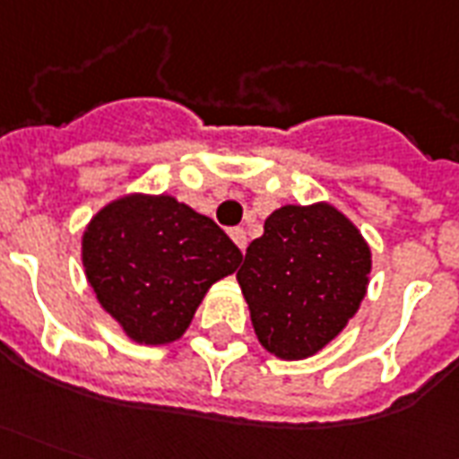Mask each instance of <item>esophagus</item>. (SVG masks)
Returning a JSON list of instances; mask_svg holds the SVG:
<instances>
[{
	"label": "esophagus",
	"mask_w": 459,
	"mask_h": 459,
	"mask_svg": "<svg viewBox=\"0 0 459 459\" xmlns=\"http://www.w3.org/2000/svg\"><path fill=\"white\" fill-rule=\"evenodd\" d=\"M230 238H233V243H236L240 250H246V243H247L246 230H243V229H230Z\"/></svg>",
	"instance_id": "esophagus-1"
}]
</instances>
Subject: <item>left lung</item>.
I'll list each match as a JSON object with an SVG mask.
<instances>
[{"label": "left lung", "instance_id": "obj_1", "mask_svg": "<svg viewBox=\"0 0 459 459\" xmlns=\"http://www.w3.org/2000/svg\"><path fill=\"white\" fill-rule=\"evenodd\" d=\"M372 253L331 204H287L246 250L238 284L257 341L281 359H304L348 325L365 299Z\"/></svg>", "mask_w": 459, "mask_h": 459}]
</instances>
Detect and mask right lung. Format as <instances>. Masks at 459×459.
Instances as JSON below:
<instances>
[{
	"instance_id": "obj_1",
	"label": "right lung",
	"mask_w": 459,
	"mask_h": 459,
	"mask_svg": "<svg viewBox=\"0 0 459 459\" xmlns=\"http://www.w3.org/2000/svg\"><path fill=\"white\" fill-rule=\"evenodd\" d=\"M240 260L209 216L169 195L121 196L82 236L84 274L101 308L145 345L182 338L204 294Z\"/></svg>"
}]
</instances>
